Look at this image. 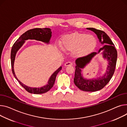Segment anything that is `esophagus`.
Wrapping results in <instances>:
<instances>
[{
	"mask_svg": "<svg viewBox=\"0 0 127 127\" xmlns=\"http://www.w3.org/2000/svg\"><path fill=\"white\" fill-rule=\"evenodd\" d=\"M72 63L71 62H66L65 63L64 66H72Z\"/></svg>",
	"mask_w": 127,
	"mask_h": 127,
	"instance_id": "esophagus-1",
	"label": "esophagus"
}]
</instances>
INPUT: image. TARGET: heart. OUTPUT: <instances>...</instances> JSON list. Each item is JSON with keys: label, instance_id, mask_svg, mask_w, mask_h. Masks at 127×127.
Wrapping results in <instances>:
<instances>
[{"label": "heart", "instance_id": "obj_1", "mask_svg": "<svg viewBox=\"0 0 127 127\" xmlns=\"http://www.w3.org/2000/svg\"><path fill=\"white\" fill-rule=\"evenodd\" d=\"M61 45L64 50L71 51L73 57L81 58L88 55L95 49L96 40L92 35L74 32L65 36Z\"/></svg>", "mask_w": 127, "mask_h": 127}]
</instances>
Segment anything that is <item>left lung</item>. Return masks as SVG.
<instances>
[{
	"label": "left lung",
	"mask_w": 127,
	"mask_h": 127,
	"mask_svg": "<svg viewBox=\"0 0 127 127\" xmlns=\"http://www.w3.org/2000/svg\"><path fill=\"white\" fill-rule=\"evenodd\" d=\"M96 35L101 44L104 45L97 53L94 52L87 56L77 59L75 60V70L73 79L75 86L84 91H96L103 88L112 78L116 64L117 53L111 39L104 31L95 28H87ZM100 53L103 58L108 62L106 72L102 76L95 79H88L83 77L82 69L91 62L97 54Z\"/></svg>",
	"instance_id": "8db88e82"
}]
</instances>
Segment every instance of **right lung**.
Wrapping results in <instances>:
<instances>
[{
	"label": "right lung",
	"instance_id": "1",
	"mask_svg": "<svg viewBox=\"0 0 127 127\" xmlns=\"http://www.w3.org/2000/svg\"><path fill=\"white\" fill-rule=\"evenodd\" d=\"M52 32H51V30L48 28H36L30 30L23 33L17 39V40L15 42V43L14 44L12 47L11 53V60L12 70L13 75L15 79L18 81L22 87H23L28 92L31 93V94H42L48 91L53 87L57 75L59 73V72L62 69V66L59 67L57 70H56L52 74L47 82V84H46L45 85L38 88L29 87L21 83L17 79V78L15 73L14 65L16 54L19 50V49L22 46L23 44L25 43V41L27 40H35L37 41H41L47 44H49L50 40L52 37Z\"/></svg>",
	"mask_w": 127,
	"mask_h": 127
}]
</instances>
